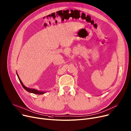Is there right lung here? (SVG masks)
<instances>
[{
  "instance_id": "obj_1",
  "label": "right lung",
  "mask_w": 131,
  "mask_h": 131,
  "mask_svg": "<svg viewBox=\"0 0 131 131\" xmlns=\"http://www.w3.org/2000/svg\"><path fill=\"white\" fill-rule=\"evenodd\" d=\"M17 77L19 79V80L20 82V83L21 84L22 86H23V88L26 90L27 91H28V92H30V93H34V94H45V92H42V91H38V90H37L35 89H30V88H28L27 87H26L24 84L22 82L21 80H20V78L19 77V75L18 74V73H17Z\"/></svg>"
}]
</instances>
